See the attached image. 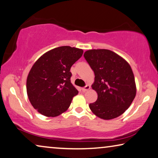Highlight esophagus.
Returning <instances> with one entry per match:
<instances>
[{
  "instance_id": "obj_1",
  "label": "esophagus",
  "mask_w": 158,
  "mask_h": 158,
  "mask_svg": "<svg viewBox=\"0 0 158 158\" xmlns=\"http://www.w3.org/2000/svg\"><path fill=\"white\" fill-rule=\"evenodd\" d=\"M90 89V86H89V85H86L85 87H82V91L84 92V93H85V92L87 91V90H88V89Z\"/></svg>"
}]
</instances>
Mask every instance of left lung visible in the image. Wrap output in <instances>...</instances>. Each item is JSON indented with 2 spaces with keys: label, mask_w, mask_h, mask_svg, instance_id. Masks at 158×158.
Wrapping results in <instances>:
<instances>
[{
  "label": "left lung",
  "mask_w": 158,
  "mask_h": 158,
  "mask_svg": "<svg viewBox=\"0 0 158 158\" xmlns=\"http://www.w3.org/2000/svg\"><path fill=\"white\" fill-rule=\"evenodd\" d=\"M85 59L94 73L92 88L98 93L95 102L89 107L104 120L121 116L129 107L136 94L134 75L124 59L108 49H91Z\"/></svg>",
  "instance_id": "8db88e82"
}]
</instances>
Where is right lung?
Masks as SVG:
<instances>
[{
	"label": "right lung",
	"instance_id": "right-lung-1",
	"mask_svg": "<svg viewBox=\"0 0 158 158\" xmlns=\"http://www.w3.org/2000/svg\"><path fill=\"white\" fill-rule=\"evenodd\" d=\"M83 54L69 46L48 51L37 60L27 78V93L39 113L55 117L66 111L78 91L71 82V68Z\"/></svg>",
	"mask_w": 158,
	"mask_h": 158
}]
</instances>
